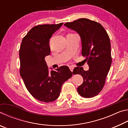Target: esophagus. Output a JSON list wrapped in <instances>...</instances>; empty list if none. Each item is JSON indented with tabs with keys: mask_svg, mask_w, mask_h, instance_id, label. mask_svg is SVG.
<instances>
[{
	"mask_svg": "<svg viewBox=\"0 0 128 128\" xmlns=\"http://www.w3.org/2000/svg\"><path fill=\"white\" fill-rule=\"evenodd\" d=\"M69 69H70L71 72H73V69H74V67H73V66H69Z\"/></svg>",
	"mask_w": 128,
	"mask_h": 128,
	"instance_id": "1",
	"label": "esophagus"
}]
</instances>
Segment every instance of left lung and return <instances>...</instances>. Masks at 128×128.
<instances>
[{"label":"left lung","instance_id":"8db88e82","mask_svg":"<svg viewBox=\"0 0 128 128\" xmlns=\"http://www.w3.org/2000/svg\"><path fill=\"white\" fill-rule=\"evenodd\" d=\"M65 26L79 34L82 43V55L86 58L89 69L76 67L74 74H79L84 82L77 88L84 98H92L103 89L112 62L111 43L107 32L99 23L88 18H80L66 22Z\"/></svg>","mask_w":128,"mask_h":128}]
</instances>
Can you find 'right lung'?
<instances>
[{"instance_id": "right-lung-1", "label": "right lung", "mask_w": 128, "mask_h": 128, "mask_svg": "<svg viewBox=\"0 0 128 128\" xmlns=\"http://www.w3.org/2000/svg\"><path fill=\"white\" fill-rule=\"evenodd\" d=\"M62 24L33 27L22 39L19 51L20 76L26 88L34 98L43 102L57 99L62 85L73 75L67 66H60L50 73L44 60L50 54V39Z\"/></svg>"}]
</instances>
